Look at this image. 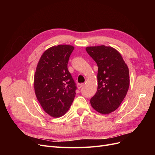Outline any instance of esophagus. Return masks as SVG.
I'll return each instance as SVG.
<instances>
[{
	"mask_svg": "<svg viewBox=\"0 0 155 155\" xmlns=\"http://www.w3.org/2000/svg\"><path fill=\"white\" fill-rule=\"evenodd\" d=\"M83 86H84V84H83V83H80V84H78V88H81L83 87Z\"/></svg>",
	"mask_w": 155,
	"mask_h": 155,
	"instance_id": "1",
	"label": "esophagus"
}]
</instances>
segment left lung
Returning <instances> with one entry per match:
<instances>
[{"label":"left lung","mask_w":155,"mask_h":155,"mask_svg":"<svg viewBox=\"0 0 155 155\" xmlns=\"http://www.w3.org/2000/svg\"><path fill=\"white\" fill-rule=\"evenodd\" d=\"M86 50L98 67L97 90L91 99V106L101 114H110L118 109L127 93L128 67L119 51L111 46H88Z\"/></svg>","instance_id":"1"}]
</instances>
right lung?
<instances>
[{"mask_svg": "<svg viewBox=\"0 0 155 155\" xmlns=\"http://www.w3.org/2000/svg\"><path fill=\"white\" fill-rule=\"evenodd\" d=\"M74 47L54 46L41 55L34 74V90L43 110L54 118L68 110L76 96V83L67 64Z\"/></svg>", "mask_w": 155, "mask_h": 155, "instance_id": "right-lung-1", "label": "right lung"}]
</instances>
